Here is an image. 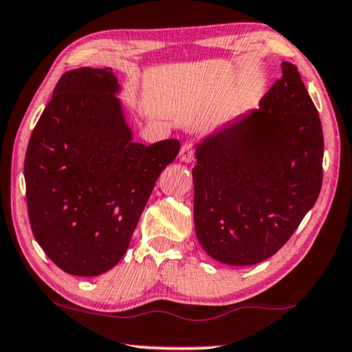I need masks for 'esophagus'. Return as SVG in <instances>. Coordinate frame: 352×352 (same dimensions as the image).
<instances>
[{
  "instance_id": "obj_1",
  "label": "esophagus",
  "mask_w": 352,
  "mask_h": 352,
  "mask_svg": "<svg viewBox=\"0 0 352 352\" xmlns=\"http://www.w3.org/2000/svg\"><path fill=\"white\" fill-rule=\"evenodd\" d=\"M195 153H196V148L192 143H185V145L182 146L180 150V160L185 161V162H191L192 160H195Z\"/></svg>"
}]
</instances>
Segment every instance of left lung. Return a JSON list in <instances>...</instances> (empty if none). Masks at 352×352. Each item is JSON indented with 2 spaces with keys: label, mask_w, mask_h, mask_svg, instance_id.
<instances>
[{
  "label": "left lung",
  "mask_w": 352,
  "mask_h": 352,
  "mask_svg": "<svg viewBox=\"0 0 352 352\" xmlns=\"http://www.w3.org/2000/svg\"><path fill=\"white\" fill-rule=\"evenodd\" d=\"M261 98L197 146L195 226L202 249L231 266L273 256L314 206L322 186L318 108L295 65Z\"/></svg>",
  "instance_id": "obj_1"
}]
</instances>
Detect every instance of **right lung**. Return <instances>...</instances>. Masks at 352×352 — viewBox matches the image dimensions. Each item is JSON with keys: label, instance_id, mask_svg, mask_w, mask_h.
Returning a JSON list of instances; mask_svg holds the SVG:
<instances>
[{"label": "right lung", "instance_id": "obj_1", "mask_svg": "<svg viewBox=\"0 0 352 352\" xmlns=\"http://www.w3.org/2000/svg\"><path fill=\"white\" fill-rule=\"evenodd\" d=\"M118 89L108 67L67 72L28 142L30 225L68 274L98 276L124 256L157 177L180 151L175 138L133 142Z\"/></svg>", "mask_w": 352, "mask_h": 352}]
</instances>
